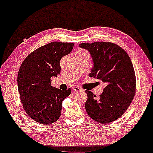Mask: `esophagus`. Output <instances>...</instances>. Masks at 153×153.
Listing matches in <instances>:
<instances>
[{
    "label": "esophagus",
    "mask_w": 153,
    "mask_h": 153,
    "mask_svg": "<svg viewBox=\"0 0 153 153\" xmlns=\"http://www.w3.org/2000/svg\"><path fill=\"white\" fill-rule=\"evenodd\" d=\"M72 89H73L74 91H81V89L79 88V87H73V88H72Z\"/></svg>",
    "instance_id": "1"
}]
</instances>
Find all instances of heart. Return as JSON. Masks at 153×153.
Masks as SVG:
<instances>
[{"instance_id": "b5f03b06", "label": "heart", "mask_w": 153, "mask_h": 153, "mask_svg": "<svg viewBox=\"0 0 153 153\" xmlns=\"http://www.w3.org/2000/svg\"><path fill=\"white\" fill-rule=\"evenodd\" d=\"M81 51V50H79V51Z\"/></svg>"}]
</instances>
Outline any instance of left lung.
Returning a JSON list of instances; mask_svg holds the SVG:
<instances>
[{
  "instance_id": "8db88e82",
  "label": "left lung",
  "mask_w": 153,
  "mask_h": 153,
  "mask_svg": "<svg viewBox=\"0 0 153 153\" xmlns=\"http://www.w3.org/2000/svg\"><path fill=\"white\" fill-rule=\"evenodd\" d=\"M79 47L91 55L94 66L89 76L106 85L99 98L91 91H85L88 97L85 104L87 114L100 123L114 121L126 112L136 92L131 60L125 50L112 42L81 43Z\"/></svg>"
}]
</instances>
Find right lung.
Listing matches in <instances>:
<instances>
[{
	"instance_id": "right-lung-1",
	"label": "right lung",
	"mask_w": 153,
	"mask_h": 153,
	"mask_svg": "<svg viewBox=\"0 0 153 153\" xmlns=\"http://www.w3.org/2000/svg\"><path fill=\"white\" fill-rule=\"evenodd\" d=\"M72 42H51L28 55L19 68L17 87L24 109L34 121L49 125L59 118L62 101L71 89L51 85L60 74V60L73 49Z\"/></svg>"
}]
</instances>
